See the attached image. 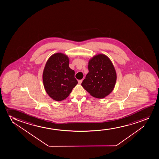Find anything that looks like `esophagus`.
Returning a JSON list of instances; mask_svg holds the SVG:
<instances>
[{"instance_id":"esophagus-1","label":"esophagus","mask_w":159,"mask_h":159,"mask_svg":"<svg viewBox=\"0 0 159 159\" xmlns=\"http://www.w3.org/2000/svg\"><path fill=\"white\" fill-rule=\"evenodd\" d=\"M82 82H83V80H78V83L79 84H81Z\"/></svg>"}]
</instances>
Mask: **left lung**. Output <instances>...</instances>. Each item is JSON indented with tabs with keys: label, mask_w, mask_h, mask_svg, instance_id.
Returning <instances> with one entry per match:
<instances>
[{
	"label": "left lung",
	"mask_w": 159,
	"mask_h": 159,
	"mask_svg": "<svg viewBox=\"0 0 159 159\" xmlns=\"http://www.w3.org/2000/svg\"><path fill=\"white\" fill-rule=\"evenodd\" d=\"M89 72L81 83L92 96L102 99L113 90L116 73L113 65L107 56L99 54L89 61Z\"/></svg>",
	"instance_id": "obj_1"
}]
</instances>
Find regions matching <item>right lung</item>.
<instances>
[{"instance_id": "1", "label": "right lung", "mask_w": 159, "mask_h": 159, "mask_svg": "<svg viewBox=\"0 0 159 159\" xmlns=\"http://www.w3.org/2000/svg\"><path fill=\"white\" fill-rule=\"evenodd\" d=\"M74 74V70L69 67L67 56L61 53L51 56L43 74V86L48 95L56 101L66 99L78 84Z\"/></svg>"}]
</instances>
